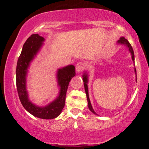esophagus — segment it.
<instances>
[{"label": "esophagus", "mask_w": 149, "mask_h": 149, "mask_svg": "<svg viewBox=\"0 0 149 149\" xmlns=\"http://www.w3.org/2000/svg\"><path fill=\"white\" fill-rule=\"evenodd\" d=\"M85 68V64L82 62H80L77 63L76 65V71L77 72H81V71L83 70Z\"/></svg>", "instance_id": "1"}]
</instances>
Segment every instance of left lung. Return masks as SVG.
Segmentation results:
<instances>
[{
  "instance_id": "left-lung-1",
  "label": "left lung",
  "mask_w": 149,
  "mask_h": 149,
  "mask_svg": "<svg viewBox=\"0 0 149 149\" xmlns=\"http://www.w3.org/2000/svg\"><path fill=\"white\" fill-rule=\"evenodd\" d=\"M118 43H120V44H123V45H125L128 47L129 49V51L132 54V60L134 62V50H133V48H132V47L131 45L129 42H128V40L125 38L124 37H121L120 38V39L118 40L117 41ZM135 72H136V70L135 69ZM83 82H84V87H85V93H86V95H87V102H88V107L90 111L92 112L93 113H94L96 115V113H95V111H93L92 107H91V102H90V100H89V94H88V87H87V74H83ZM136 81H137V79H136Z\"/></svg>"
}]
</instances>
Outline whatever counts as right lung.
Masks as SVG:
<instances>
[{
  "label": "right lung",
  "instance_id": "1",
  "mask_svg": "<svg viewBox=\"0 0 149 149\" xmlns=\"http://www.w3.org/2000/svg\"><path fill=\"white\" fill-rule=\"evenodd\" d=\"M44 38L38 34H32L24 44L21 54L18 58L16 68V86L20 102L24 109L34 117L43 119H54L60 115L65 105L67 89L71 79L75 76V67L70 65L59 69L58 81L60 86V95L58 98L45 107H38L33 104L28 97L26 90V77L30 62L37 54Z\"/></svg>",
  "mask_w": 149,
  "mask_h": 149
}]
</instances>
